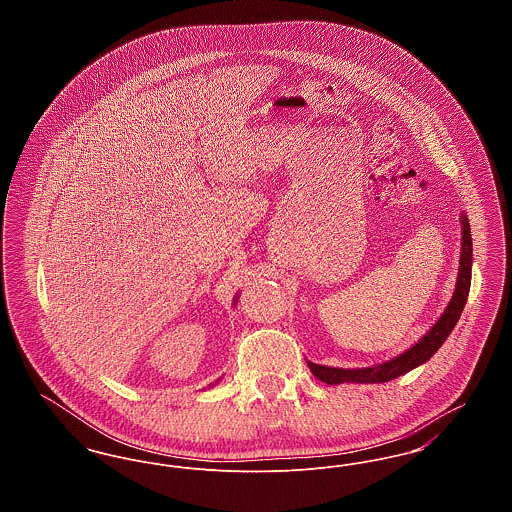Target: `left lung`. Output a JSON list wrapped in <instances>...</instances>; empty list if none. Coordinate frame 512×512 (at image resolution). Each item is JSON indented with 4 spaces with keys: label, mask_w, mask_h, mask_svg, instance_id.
<instances>
[{
    "label": "left lung",
    "mask_w": 512,
    "mask_h": 512,
    "mask_svg": "<svg viewBox=\"0 0 512 512\" xmlns=\"http://www.w3.org/2000/svg\"><path fill=\"white\" fill-rule=\"evenodd\" d=\"M463 253H461V267H459V280H457V288L453 293L451 303L447 305L445 313L441 315L438 322L434 324V328L418 341L414 343L409 351H405L403 355L391 359L384 365L370 366V368H334V366L315 365L311 361H307V365L311 368V372L317 376L320 382L324 384H341V382H355V384H380V382H390L397 376H403L407 372H411L422 363H426L439 347L443 345V341L447 340V336L453 332L457 320L461 318L468 292H470V278H472V238H470V224L466 215H463Z\"/></svg>",
    "instance_id": "1"
}]
</instances>
